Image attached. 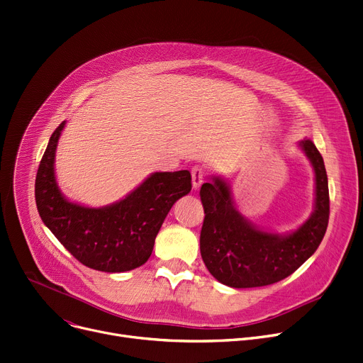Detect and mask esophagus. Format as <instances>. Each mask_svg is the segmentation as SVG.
<instances>
[{
    "label": "esophagus",
    "instance_id": "esophagus-1",
    "mask_svg": "<svg viewBox=\"0 0 363 363\" xmlns=\"http://www.w3.org/2000/svg\"><path fill=\"white\" fill-rule=\"evenodd\" d=\"M191 177H192V186H194V189H199L201 186V184L204 182V177H206L204 169L200 164L192 166Z\"/></svg>",
    "mask_w": 363,
    "mask_h": 363
}]
</instances>
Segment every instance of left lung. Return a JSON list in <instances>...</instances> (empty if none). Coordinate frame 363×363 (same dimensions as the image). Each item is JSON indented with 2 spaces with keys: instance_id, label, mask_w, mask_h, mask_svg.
Here are the masks:
<instances>
[{
  "instance_id": "obj_1",
  "label": "left lung",
  "mask_w": 363,
  "mask_h": 363,
  "mask_svg": "<svg viewBox=\"0 0 363 363\" xmlns=\"http://www.w3.org/2000/svg\"><path fill=\"white\" fill-rule=\"evenodd\" d=\"M299 147L315 174V204L309 219L291 233L265 232L248 222L236 210L223 178L203 184L200 251L216 280L238 289L273 284L296 272L320 247L330 216L327 172L315 144L302 140Z\"/></svg>"
}]
</instances>
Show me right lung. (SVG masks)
<instances>
[{"label":"right lung","mask_w":363,"mask_h":363,"mask_svg":"<svg viewBox=\"0 0 363 363\" xmlns=\"http://www.w3.org/2000/svg\"><path fill=\"white\" fill-rule=\"evenodd\" d=\"M65 121L42 156L35 199L42 222L86 267L105 273L134 270L149 259L169 210L191 191V174L155 172L130 194L105 207L68 201L55 178V150Z\"/></svg>","instance_id":"right-lung-1"}]
</instances>
